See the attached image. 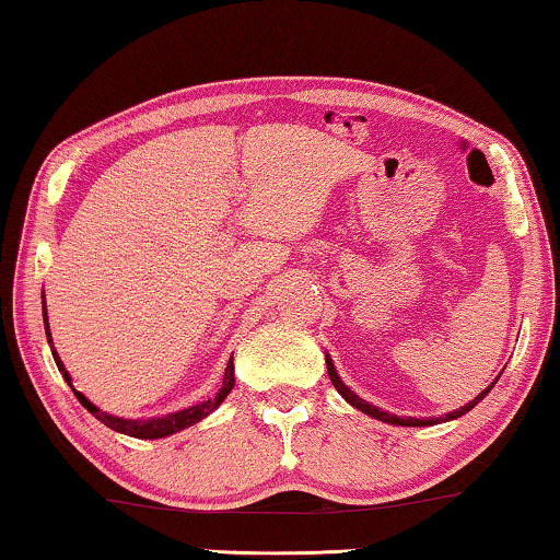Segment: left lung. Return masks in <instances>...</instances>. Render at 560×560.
I'll return each mask as SVG.
<instances>
[{"instance_id":"obj_1","label":"left lung","mask_w":560,"mask_h":560,"mask_svg":"<svg viewBox=\"0 0 560 560\" xmlns=\"http://www.w3.org/2000/svg\"><path fill=\"white\" fill-rule=\"evenodd\" d=\"M327 370H329V380H331V385L337 387V392L341 397L347 399L349 405L352 407H357V410L360 412H364V415H370V417H374V420H380V422H389V424H399V428H428V424H438V422H447V420H455V417H463L465 412H470L475 405L480 402L482 397L488 395L490 389H493V385H488L486 389L480 392L478 397L472 399V402H467L465 407H460V410H455V412H447L445 417H430V420H420V417H397V415H389V412H385V410H380V407H374V405H370V402H364V399L360 397V395H354L352 389H349L345 382H341V377L337 374V370H334V362L329 360V354H327Z\"/></svg>"}]
</instances>
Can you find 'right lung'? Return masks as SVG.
<instances>
[{"label": "right lung", "mask_w": 560, "mask_h": 560, "mask_svg": "<svg viewBox=\"0 0 560 560\" xmlns=\"http://www.w3.org/2000/svg\"><path fill=\"white\" fill-rule=\"evenodd\" d=\"M42 316H45L47 341H49V347H52V337H49V324H47V308L45 306H42ZM52 357H55L57 370L62 372L67 385L72 387V377L67 374L60 354L55 352V347H52ZM233 385H236V380H233V357H231L229 364H226V374H223V387L219 389V395H215L213 399H206V402H198L194 407H186V410H178V412H171V415H163V417H148V420H125V417H115L110 412H103L100 407L90 402V399L82 395V392H78L74 387H72V392H74V397L80 399V405L85 407L88 412H93V417H97V420L107 424L110 430L122 432V435H130V438H140V440H158V438L175 435V432L186 430V428H190V424H196V422L203 420V417L211 415L215 407H219L223 399L229 397V392L233 389Z\"/></svg>", "instance_id": "add662e5"}]
</instances>
